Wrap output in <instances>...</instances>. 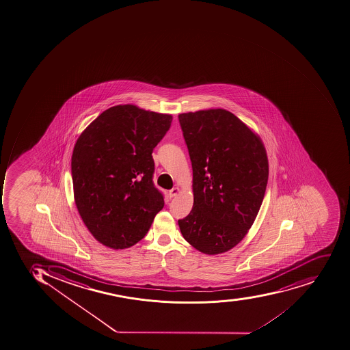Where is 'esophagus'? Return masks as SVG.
<instances>
[{
	"label": "esophagus",
	"instance_id": "34e87169",
	"mask_svg": "<svg viewBox=\"0 0 350 350\" xmlns=\"http://www.w3.org/2000/svg\"><path fill=\"white\" fill-rule=\"evenodd\" d=\"M179 187H174V189H171V190L169 191V196H170V198H174V196H176L178 194H179Z\"/></svg>",
	"mask_w": 350,
	"mask_h": 350
}]
</instances>
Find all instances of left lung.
Listing matches in <instances>:
<instances>
[{
  "label": "left lung",
  "instance_id": "left-lung-1",
  "mask_svg": "<svg viewBox=\"0 0 350 350\" xmlns=\"http://www.w3.org/2000/svg\"><path fill=\"white\" fill-rule=\"evenodd\" d=\"M193 169L192 211L178 221L204 254L227 252L252 227L265 196L269 159L263 142L225 109L179 114Z\"/></svg>",
  "mask_w": 350,
  "mask_h": 350
}]
</instances>
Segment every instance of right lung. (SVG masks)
Returning <instances> with one entry per match:
<instances>
[{"mask_svg":"<svg viewBox=\"0 0 350 350\" xmlns=\"http://www.w3.org/2000/svg\"><path fill=\"white\" fill-rule=\"evenodd\" d=\"M171 121L170 114L119 105L96 118L76 141L74 200L87 229L103 245L132 247L163 209L152 154Z\"/></svg>","mask_w":350,"mask_h":350,"instance_id":"add662e5","label":"right lung"}]
</instances>
